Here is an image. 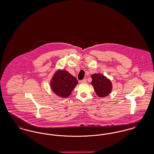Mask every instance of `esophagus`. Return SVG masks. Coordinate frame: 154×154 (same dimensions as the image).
I'll return each instance as SVG.
<instances>
[{
    "mask_svg": "<svg viewBox=\"0 0 154 154\" xmlns=\"http://www.w3.org/2000/svg\"><path fill=\"white\" fill-rule=\"evenodd\" d=\"M81 82L82 83H86V79H84L82 80V81H81Z\"/></svg>",
    "mask_w": 154,
    "mask_h": 154,
    "instance_id": "esophagus-1",
    "label": "esophagus"
}]
</instances>
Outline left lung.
<instances>
[{
    "label": "left lung",
    "mask_w": 154,
    "mask_h": 154,
    "mask_svg": "<svg viewBox=\"0 0 154 154\" xmlns=\"http://www.w3.org/2000/svg\"><path fill=\"white\" fill-rule=\"evenodd\" d=\"M92 81L91 85L97 96L99 97H105L109 95L112 90V83L110 79L101 73H93L91 75Z\"/></svg>",
    "instance_id": "8db88e82"
}]
</instances>
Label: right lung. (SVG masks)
I'll return each instance as SVG.
<instances>
[{
  "label": "right lung",
  "mask_w": 154,
  "mask_h": 154,
  "mask_svg": "<svg viewBox=\"0 0 154 154\" xmlns=\"http://www.w3.org/2000/svg\"><path fill=\"white\" fill-rule=\"evenodd\" d=\"M78 82L65 69H58L54 73L50 85L52 91L57 96L65 98L69 97Z\"/></svg>",
  "instance_id": "add662e5"
}]
</instances>
